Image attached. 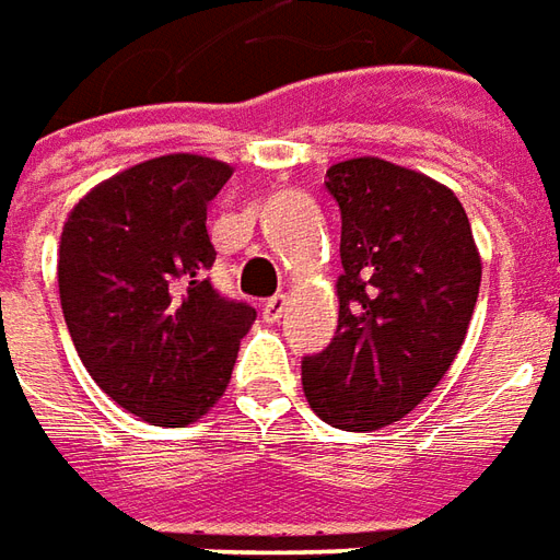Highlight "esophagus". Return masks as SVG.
Masks as SVG:
<instances>
[{
  "label": "esophagus",
  "instance_id": "obj_1",
  "mask_svg": "<svg viewBox=\"0 0 560 560\" xmlns=\"http://www.w3.org/2000/svg\"><path fill=\"white\" fill-rule=\"evenodd\" d=\"M289 299L287 295H273V299L265 301V307H261V316L268 319V323H277L280 316H283V311H287Z\"/></svg>",
  "mask_w": 560,
  "mask_h": 560
}]
</instances>
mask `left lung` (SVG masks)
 <instances>
[{"label": "left lung", "instance_id": "left-lung-1", "mask_svg": "<svg viewBox=\"0 0 560 560\" xmlns=\"http://www.w3.org/2000/svg\"><path fill=\"white\" fill-rule=\"evenodd\" d=\"M340 205L337 335L301 364L313 413L343 431L398 422L438 388L477 307L482 259L462 201L380 156L328 168Z\"/></svg>", "mask_w": 560, "mask_h": 560}]
</instances>
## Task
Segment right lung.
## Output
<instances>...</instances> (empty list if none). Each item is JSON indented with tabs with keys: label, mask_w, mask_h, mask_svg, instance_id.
Returning a JSON list of instances; mask_svg holds the SVG:
<instances>
[{
	"label": "right lung",
	"mask_w": 560,
	"mask_h": 560,
	"mask_svg": "<svg viewBox=\"0 0 560 560\" xmlns=\"http://www.w3.org/2000/svg\"><path fill=\"white\" fill-rule=\"evenodd\" d=\"M232 165L198 153L96 184L59 237V301L83 368L122 410L184 428L223 398L256 311L208 283V205Z\"/></svg>",
	"instance_id": "right-lung-1"
}]
</instances>
